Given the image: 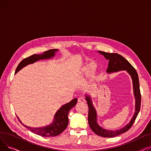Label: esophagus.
Returning <instances> with one entry per match:
<instances>
[{
  "mask_svg": "<svg viewBox=\"0 0 151 151\" xmlns=\"http://www.w3.org/2000/svg\"><path fill=\"white\" fill-rule=\"evenodd\" d=\"M78 102H81V103H85V102H86V100H85V99H84V97H80V98H78Z\"/></svg>",
  "mask_w": 151,
  "mask_h": 151,
  "instance_id": "obj_1",
  "label": "esophagus"
}]
</instances>
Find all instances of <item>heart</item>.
Returning <instances> with one entry per match:
<instances>
[{"label":"heart","mask_w":151,"mask_h":151,"mask_svg":"<svg viewBox=\"0 0 151 151\" xmlns=\"http://www.w3.org/2000/svg\"><path fill=\"white\" fill-rule=\"evenodd\" d=\"M95 69H96V65L93 64V63H90V64L86 65L85 67V70H84L86 75H90L93 72Z\"/></svg>","instance_id":"heart-1"}]
</instances>
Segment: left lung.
<instances>
[{
  "label": "left lung",
  "instance_id": "left-lung-1",
  "mask_svg": "<svg viewBox=\"0 0 151 151\" xmlns=\"http://www.w3.org/2000/svg\"><path fill=\"white\" fill-rule=\"evenodd\" d=\"M99 52L104 55L105 58L109 61L108 67L106 70V72L108 73L125 70L130 75L133 83V94L134 99H135V111H134V113L131 119V121L124 127L120 129L116 130H108L102 128L99 125L97 122V111L93 105L91 97L86 94L85 97L89 107L88 122L91 129L99 136L106 138H111L129 130L135 121L139 112L141 107V93L139 90V78L136 70L121 55L117 53H108L100 51H99Z\"/></svg>",
  "mask_w": 151,
  "mask_h": 151
}]
</instances>
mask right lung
<instances>
[{
	"instance_id": "obj_1",
	"label": "right lung",
	"mask_w": 151,
	"mask_h": 151,
	"mask_svg": "<svg viewBox=\"0 0 151 151\" xmlns=\"http://www.w3.org/2000/svg\"><path fill=\"white\" fill-rule=\"evenodd\" d=\"M59 50L58 49H52L50 50L44 52L41 54H34L31 56L23 59L18 65L17 69L15 71V74L17 73L18 71L21 70L22 68L28 65L31 63H34V62L38 61L40 60H45V59H50L54 57L55 53ZM78 99H74L67 104L62 105L55 113L52 122L43 127H38V128H32L30 127L26 126L23 124L21 121L19 120V117L17 116L18 120L26 128L30 130L40 136L45 137H52L59 135V134L62 133L64 130L67 128L68 124V114L70 110L74 107Z\"/></svg>"
}]
</instances>
